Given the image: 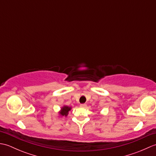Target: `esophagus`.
Listing matches in <instances>:
<instances>
[{"label": "esophagus", "mask_w": 156, "mask_h": 156, "mask_svg": "<svg viewBox=\"0 0 156 156\" xmlns=\"http://www.w3.org/2000/svg\"><path fill=\"white\" fill-rule=\"evenodd\" d=\"M80 107H82V108H86V107H87V105H86V104H81L80 105Z\"/></svg>", "instance_id": "1"}]
</instances>
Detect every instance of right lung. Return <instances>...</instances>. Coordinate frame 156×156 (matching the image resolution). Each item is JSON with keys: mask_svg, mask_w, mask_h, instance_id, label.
I'll list each match as a JSON object with an SVG mask.
<instances>
[{"mask_svg": "<svg viewBox=\"0 0 156 156\" xmlns=\"http://www.w3.org/2000/svg\"><path fill=\"white\" fill-rule=\"evenodd\" d=\"M71 107H68V106H64L62 108H61V111L59 112V115L61 116H65V117H67V115H68V112L71 110Z\"/></svg>", "mask_w": 156, "mask_h": 156, "instance_id": "1", "label": "right lung"}]
</instances>
